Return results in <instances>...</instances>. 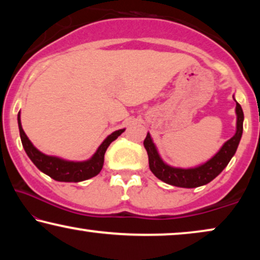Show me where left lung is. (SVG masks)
Here are the masks:
<instances>
[{"label":"left lung","instance_id":"left-lung-1","mask_svg":"<svg viewBox=\"0 0 260 260\" xmlns=\"http://www.w3.org/2000/svg\"><path fill=\"white\" fill-rule=\"evenodd\" d=\"M237 112V133L234 136L226 142L220 149L218 154L212 157L204 165L197 167V168L181 169L173 168L166 165L159 157L157 150H156L155 144L149 133L143 142L145 150L148 152L149 157V168L152 174L163 182L172 184V186L182 187V188H195L204 186L214 180L220 173L225 169L229 165L231 158L236 154L238 145H239L241 135H243V122H244V112L239 103L236 106Z\"/></svg>","mask_w":260,"mask_h":260}]
</instances>
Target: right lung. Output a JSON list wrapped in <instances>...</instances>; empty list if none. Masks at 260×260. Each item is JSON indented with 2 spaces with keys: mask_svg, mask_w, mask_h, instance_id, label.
Returning <instances> with one entry per match:
<instances>
[{
  "mask_svg": "<svg viewBox=\"0 0 260 260\" xmlns=\"http://www.w3.org/2000/svg\"><path fill=\"white\" fill-rule=\"evenodd\" d=\"M17 123H19L21 142H22L24 151L27 152L28 157L31 159V162L42 173L47 174L53 180L60 181V182H80V181L91 179V177L98 175L103 168V165H104V155L106 149L125 130H117L110 135V136L106 137V140L103 142L101 147L98 148V150L95 151V154L88 161L70 162L65 161V159L54 157V156L45 155L41 151H39L31 144V142L28 140L27 135L24 134L22 125H21L20 112L17 115Z\"/></svg>",
  "mask_w": 260,
  "mask_h": 260,
  "instance_id": "1",
  "label": "right lung"
}]
</instances>
